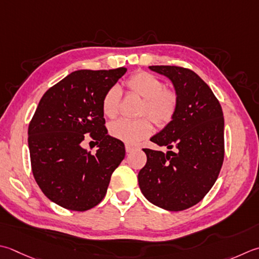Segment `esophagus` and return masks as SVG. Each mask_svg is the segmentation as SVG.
<instances>
[{"label": "esophagus", "instance_id": "1", "mask_svg": "<svg viewBox=\"0 0 259 259\" xmlns=\"http://www.w3.org/2000/svg\"><path fill=\"white\" fill-rule=\"evenodd\" d=\"M134 149H136V147L133 145H129V144H125V151L126 153H131Z\"/></svg>", "mask_w": 259, "mask_h": 259}]
</instances>
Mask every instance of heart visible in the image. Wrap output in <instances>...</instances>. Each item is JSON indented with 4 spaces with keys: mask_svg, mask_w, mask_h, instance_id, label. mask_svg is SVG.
<instances>
[{
    "mask_svg": "<svg viewBox=\"0 0 259 259\" xmlns=\"http://www.w3.org/2000/svg\"><path fill=\"white\" fill-rule=\"evenodd\" d=\"M126 89L130 93L144 99L140 115L145 118L131 121L120 119L110 124L109 131L113 138L126 144H137L153 133V122L165 126L174 119L179 108V94L173 88H165L164 82L156 75L140 70L126 79ZM121 92L118 86H111L103 95L102 112L110 119L119 113Z\"/></svg>",
    "mask_w": 259,
    "mask_h": 259,
    "instance_id": "obj_1",
    "label": "heart"
}]
</instances>
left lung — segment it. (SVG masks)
<instances>
[{
  "mask_svg": "<svg viewBox=\"0 0 259 259\" xmlns=\"http://www.w3.org/2000/svg\"><path fill=\"white\" fill-rule=\"evenodd\" d=\"M165 75L179 94V108L170 123L151 141L176 151L145 148L140 190L151 203L169 211L195 205L211 190L225 158V119L220 102L193 70L180 66H149Z\"/></svg>",
  "mask_w": 259,
  "mask_h": 259,
  "instance_id": "left-lung-1",
  "label": "left lung"
}]
</instances>
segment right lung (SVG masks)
I'll use <instances>...</instances> for the list:
<instances>
[{"instance_id":"1","label":"right lung","mask_w":259,"mask_h":259,"mask_svg":"<svg viewBox=\"0 0 259 259\" xmlns=\"http://www.w3.org/2000/svg\"><path fill=\"white\" fill-rule=\"evenodd\" d=\"M125 72V67L75 70L42 95L30 121L33 177L44 194L65 209L86 211L98 205L124 158L122 141L108 135L101 103ZM85 134L98 144L95 154L81 148Z\"/></svg>"}]
</instances>
